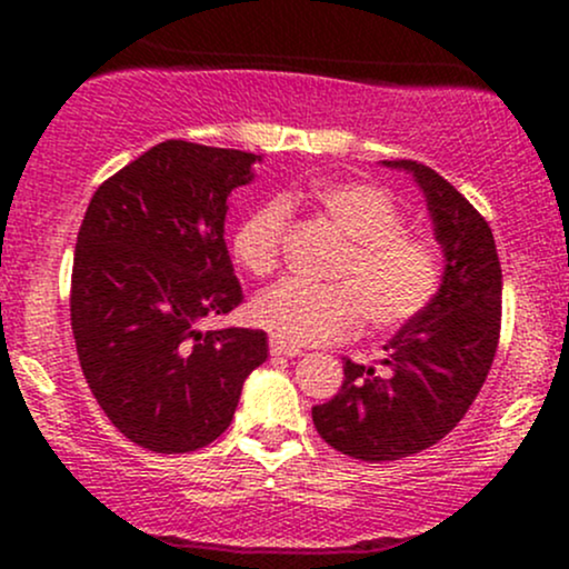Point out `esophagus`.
Segmentation results:
<instances>
[{"instance_id":"1","label":"esophagus","mask_w":569,"mask_h":569,"mask_svg":"<svg viewBox=\"0 0 569 569\" xmlns=\"http://www.w3.org/2000/svg\"><path fill=\"white\" fill-rule=\"evenodd\" d=\"M269 352L283 355V358H297V355H302V349L295 347V343L280 341V338H269Z\"/></svg>"}]
</instances>
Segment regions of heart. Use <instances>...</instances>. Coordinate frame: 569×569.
Here are the masks:
<instances>
[{
  "instance_id": "obj_1",
  "label": "heart",
  "mask_w": 569,
  "mask_h": 569,
  "mask_svg": "<svg viewBox=\"0 0 569 569\" xmlns=\"http://www.w3.org/2000/svg\"><path fill=\"white\" fill-rule=\"evenodd\" d=\"M295 206H311L347 237L327 272L336 283L283 280L263 291L250 306L258 327L289 343H330L352 336L363 317L377 330H396L432 306L443 283L440 244L407 231L399 200L369 181L317 183L244 214L233 256L252 278L278 272Z\"/></svg>"
}]
</instances>
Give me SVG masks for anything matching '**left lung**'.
Wrapping results in <instances>:
<instances>
[{"instance_id": "8db88e82", "label": "left lung", "mask_w": 569, "mask_h": 569, "mask_svg": "<svg viewBox=\"0 0 569 569\" xmlns=\"http://www.w3.org/2000/svg\"><path fill=\"white\" fill-rule=\"evenodd\" d=\"M446 272L432 306L407 321L371 366L343 360V382L313 407L325 443L363 462H393L443 440L487 380L501 336V261L485 217L432 168L412 159Z\"/></svg>"}]
</instances>
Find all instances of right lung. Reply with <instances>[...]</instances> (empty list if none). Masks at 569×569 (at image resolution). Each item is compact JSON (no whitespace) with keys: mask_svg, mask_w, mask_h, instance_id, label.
<instances>
[{"mask_svg":"<svg viewBox=\"0 0 569 569\" xmlns=\"http://www.w3.org/2000/svg\"><path fill=\"white\" fill-rule=\"evenodd\" d=\"M256 153L168 140L109 176L73 250L79 366L112 427L157 455L203 449L231 427L267 332L200 330L242 302L226 200Z\"/></svg>","mask_w":569,"mask_h":569,"instance_id":"add662e5","label":"right lung"}]
</instances>
